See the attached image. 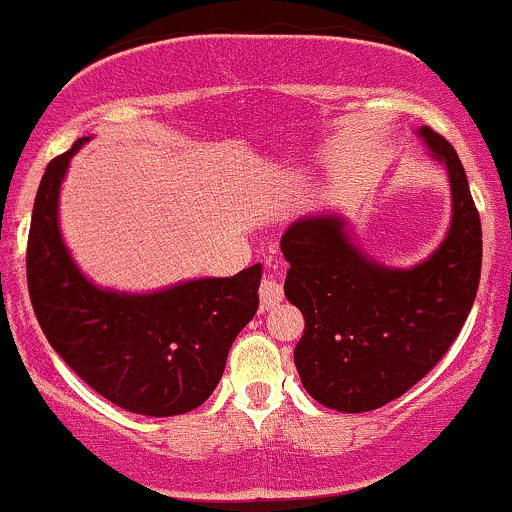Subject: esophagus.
I'll return each mask as SVG.
<instances>
[{"mask_svg": "<svg viewBox=\"0 0 512 512\" xmlns=\"http://www.w3.org/2000/svg\"><path fill=\"white\" fill-rule=\"evenodd\" d=\"M282 297H285V292H282L280 282H277L272 275L262 277V282H260V302H262V307H265V309L275 307V304L282 302Z\"/></svg>", "mask_w": 512, "mask_h": 512, "instance_id": "obj_1", "label": "esophagus"}]
</instances>
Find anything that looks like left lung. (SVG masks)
Wrapping results in <instances>:
<instances>
[{"instance_id":"obj_1","label":"left lung","mask_w":512,"mask_h":512,"mask_svg":"<svg viewBox=\"0 0 512 512\" xmlns=\"http://www.w3.org/2000/svg\"><path fill=\"white\" fill-rule=\"evenodd\" d=\"M418 136L451 180V227L416 267H386L352 242L339 215L299 218L282 235L285 294L304 314L294 366L314 401L374 411L421 381L466 324L476 299L483 232L466 170L428 126Z\"/></svg>"}]
</instances>
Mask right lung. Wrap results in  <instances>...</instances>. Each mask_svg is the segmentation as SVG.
I'll return each mask as SVG.
<instances>
[{
    "mask_svg": "<svg viewBox=\"0 0 512 512\" xmlns=\"http://www.w3.org/2000/svg\"><path fill=\"white\" fill-rule=\"evenodd\" d=\"M86 141L51 160L36 190L27 245L36 319L56 354L111 404L143 416L198 409L260 307L262 267L148 294L96 287L71 260L59 230L61 180Z\"/></svg>",
    "mask_w": 512,
    "mask_h": 512,
    "instance_id": "add662e5",
    "label": "right lung"
}]
</instances>
